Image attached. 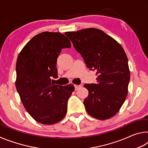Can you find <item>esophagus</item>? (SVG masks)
<instances>
[{
  "mask_svg": "<svg viewBox=\"0 0 148 148\" xmlns=\"http://www.w3.org/2000/svg\"><path fill=\"white\" fill-rule=\"evenodd\" d=\"M82 87V85H76L75 86V90H77Z\"/></svg>",
  "mask_w": 148,
  "mask_h": 148,
  "instance_id": "obj_1",
  "label": "esophagus"
}]
</instances>
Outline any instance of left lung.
<instances>
[{"label":"left lung","mask_w":148,"mask_h":148,"mask_svg":"<svg viewBox=\"0 0 148 148\" xmlns=\"http://www.w3.org/2000/svg\"><path fill=\"white\" fill-rule=\"evenodd\" d=\"M64 34L82 55L87 68L98 74L97 84L84 85L89 91L84 101L87 112L97 119L111 118L119 112L128 93L130 71L123 48L98 29Z\"/></svg>","instance_id":"1"}]
</instances>
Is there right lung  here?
Masks as SVG:
<instances>
[{
	"label": "right lung",
	"mask_w": 148,
	"mask_h": 148,
	"mask_svg": "<svg viewBox=\"0 0 148 148\" xmlns=\"http://www.w3.org/2000/svg\"><path fill=\"white\" fill-rule=\"evenodd\" d=\"M71 44L63 34L43 32L23 47L16 62V87L22 104L35 121L53 125L64 118L73 85H55L57 57Z\"/></svg>",
	"instance_id": "add662e5"
}]
</instances>
